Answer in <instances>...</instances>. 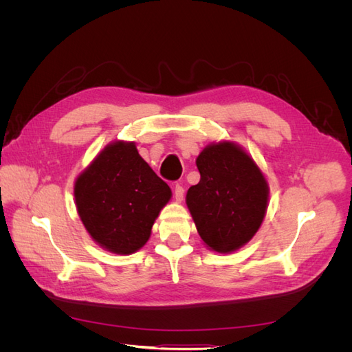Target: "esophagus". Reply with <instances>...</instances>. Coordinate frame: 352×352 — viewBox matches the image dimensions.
Wrapping results in <instances>:
<instances>
[{
    "label": "esophagus",
    "instance_id": "34e87169",
    "mask_svg": "<svg viewBox=\"0 0 352 352\" xmlns=\"http://www.w3.org/2000/svg\"><path fill=\"white\" fill-rule=\"evenodd\" d=\"M184 195H185L184 186L176 185V186H175V198H176V201H177V202L182 201V199H184Z\"/></svg>",
    "mask_w": 352,
    "mask_h": 352
}]
</instances>
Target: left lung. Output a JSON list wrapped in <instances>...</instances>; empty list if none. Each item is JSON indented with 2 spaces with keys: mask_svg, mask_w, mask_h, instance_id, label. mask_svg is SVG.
Segmentation results:
<instances>
[{
  "mask_svg": "<svg viewBox=\"0 0 352 352\" xmlns=\"http://www.w3.org/2000/svg\"><path fill=\"white\" fill-rule=\"evenodd\" d=\"M199 182L186 204L201 239L217 252L247 243L261 226L269 186L254 160L232 142L208 145L197 158Z\"/></svg>",
  "mask_w": 352,
  "mask_h": 352,
  "instance_id": "1",
  "label": "left lung"
}]
</instances>
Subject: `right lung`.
<instances>
[{
  "label": "right lung",
  "mask_w": 352,
  "mask_h": 352,
  "mask_svg": "<svg viewBox=\"0 0 352 352\" xmlns=\"http://www.w3.org/2000/svg\"><path fill=\"white\" fill-rule=\"evenodd\" d=\"M170 197L168 185L154 173L133 142L117 141L105 146L74 184L85 229L102 248L120 255L144 247Z\"/></svg>",
  "instance_id": "add662e5"
}]
</instances>
